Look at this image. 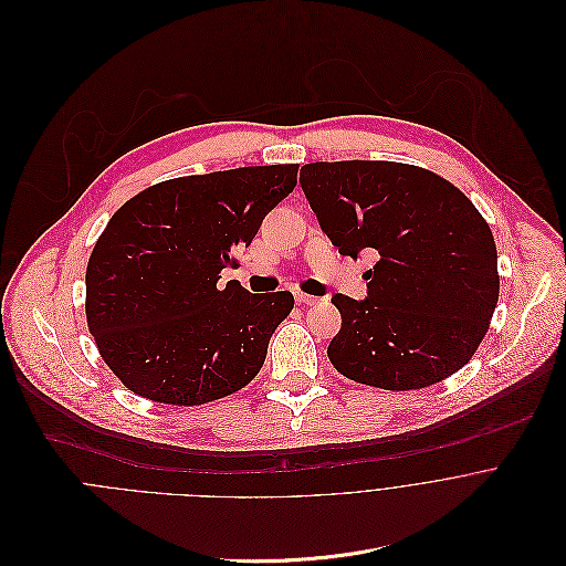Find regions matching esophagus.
Instances as JSON below:
<instances>
[{"instance_id": "34e87169", "label": "esophagus", "mask_w": 566, "mask_h": 566, "mask_svg": "<svg viewBox=\"0 0 566 566\" xmlns=\"http://www.w3.org/2000/svg\"><path fill=\"white\" fill-rule=\"evenodd\" d=\"M318 298L316 296H310V294H303V292H296V303L298 305H314Z\"/></svg>"}]
</instances>
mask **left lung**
Here are the masks:
<instances>
[{"label": "left lung", "instance_id": "left-lung-1", "mask_svg": "<svg viewBox=\"0 0 566 566\" xmlns=\"http://www.w3.org/2000/svg\"><path fill=\"white\" fill-rule=\"evenodd\" d=\"M301 187L338 254H379L364 301L332 296V366L384 390H419L467 366L500 296L497 248L475 205L441 176L388 160L310 163Z\"/></svg>", "mask_w": 566, "mask_h": 566}]
</instances>
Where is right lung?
<instances>
[{"label":"right lung","mask_w":566,"mask_h":566,"mask_svg":"<svg viewBox=\"0 0 566 566\" xmlns=\"http://www.w3.org/2000/svg\"><path fill=\"white\" fill-rule=\"evenodd\" d=\"M298 165L182 176L111 216L86 265V323L104 364L132 392L200 406L263 368L292 292L218 285L263 218L296 187Z\"/></svg>","instance_id":"1"}]
</instances>
